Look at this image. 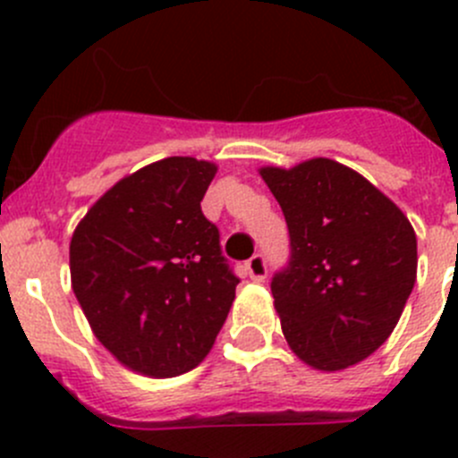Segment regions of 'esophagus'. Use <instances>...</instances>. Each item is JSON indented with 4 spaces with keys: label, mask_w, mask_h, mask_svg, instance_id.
I'll return each mask as SVG.
<instances>
[{
    "label": "esophagus",
    "mask_w": 458,
    "mask_h": 458,
    "mask_svg": "<svg viewBox=\"0 0 458 458\" xmlns=\"http://www.w3.org/2000/svg\"><path fill=\"white\" fill-rule=\"evenodd\" d=\"M246 272H248V276H250L252 281H263V279H266V275H267V263H266V257H263L261 252H257L255 257L248 259V263H246Z\"/></svg>",
    "instance_id": "1"
}]
</instances>
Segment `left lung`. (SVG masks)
<instances>
[{"label":"left lung","instance_id":"1","mask_svg":"<svg viewBox=\"0 0 458 458\" xmlns=\"http://www.w3.org/2000/svg\"><path fill=\"white\" fill-rule=\"evenodd\" d=\"M259 174L290 233V263L270 284L285 341L315 370H345L399 323L417 281L412 224L363 174L326 157Z\"/></svg>","mask_w":458,"mask_h":458}]
</instances>
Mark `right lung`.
Segmentation results:
<instances>
[{"label":"right lung","mask_w":458,"mask_h":458,"mask_svg":"<svg viewBox=\"0 0 458 458\" xmlns=\"http://www.w3.org/2000/svg\"><path fill=\"white\" fill-rule=\"evenodd\" d=\"M216 165L168 157L119 179L71 239L72 293L122 366L155 378L206 359L239 279L201 199Z\"/></svg>","instance_id":"add662e5"}]
</instances>
